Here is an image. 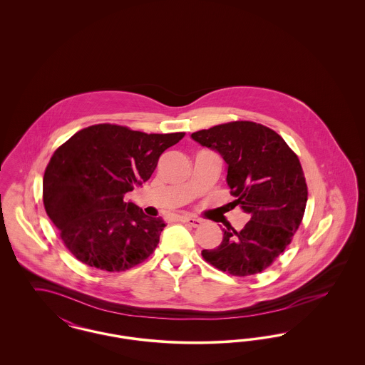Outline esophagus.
<instances>
[{
	"mask_svg": "<svg viewBox=\"0 0 365 365\" xmlns=\"http://www.w3.org/2000/svg\"><path fill=\"white\" fill-rule=\"evenodd\" d=\"M179 220L182 223H186L191 227H200L202 225V220L201 219H195V217H191V216H180Z\"/></svg>",
	"mask_w": 365,
	"mask_h": 365,
	"instance_id": "obj_1",
	"label": "esophagus"
}]
</instances>
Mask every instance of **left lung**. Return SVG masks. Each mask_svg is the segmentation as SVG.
I'll return each instance as SVG.
<instances>
[{
  "mask_svg": "<svg viewBox=\"0 0 365 365\" xmlns=\"http://www.w3.org/2000/svg\"><path fill=\"white\" fill-rule=\"evenodd\" d=\"M226 163L227 185L250 220L237 231L223 228V241L202 257L234 277L259 274L292 242L301 225L308 187L298 157L274 130L253 122H231L191 134Z\"/></svg>",
  "mask_w": 365,
  "mask_h": 365,
  "instance_id": "left-lung-1",
  "label": "left lung"
}]
</instances>
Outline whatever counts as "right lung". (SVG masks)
I'll use <instances>...</instances> for the list:
<instances>
[{
    "mask_svg": "<svg viewBox=\"0 0 365 365\" xmlns=\"http://www.w3.org/2000/svg\"><path fill=\"white\" fill-rule=\"evenodd\" d=\"M183 137L96 124L54 152L43 175V205L78 260L120 272L155 252L164 220L125 202L124 194L142 186L163 152Z\"/></svg>",
    "mask_w": 365,
    "mask_h": 365,
    "instance_id": "1",
    "label": "right lung"
}]
</instances>
